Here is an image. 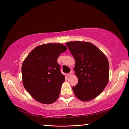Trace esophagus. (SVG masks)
<instances>
[{
  "label": "esophagus",
  "mask_w": 129,
  "mask_h": 129,
  "mask_svg": "<svg viewBox=\"0 0 129 129\" xmlns=\"http://www.w3.org/2000/svg\"><path fill=\"white\" fill-rule=\"evenodd\" d=\"M72 74H73V73H72V72H71L70 73H68L67 75V76H72Z\"/></svg>",
  "instance_id": "34e87169"
}]
</instances>
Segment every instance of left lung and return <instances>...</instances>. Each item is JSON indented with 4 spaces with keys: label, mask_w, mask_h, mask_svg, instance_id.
<instances>
[{
    "label": "left lung",
    "mask_w": 129,
    "mask_h": 129,
    "mask_svg": "<svg viewBox=\"0 0 129 129\" xmlns=\"http://www.w3.org/2000/svg\"><path fill=\"white\" fill-rule=\"evenodd\" d=\"M66 45L76 61L73 69L78 81L72 88L73 93L80 100L90 101L100 94L108 84V58L90 43L75 41L68 42Z\"/></svg>",
    "instance_id": "1"
}]
</instances>
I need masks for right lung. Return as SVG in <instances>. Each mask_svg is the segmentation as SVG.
Returning <instances> with one entry per match:
<instances>
[{
	"label": "right lung",
	"instance_id": "right-lung-1",
	"mask_svg": "<svg viewBox=\"0 0 129 129\" xmlns=\"http://www.w3.org/2000/svg\"><path fill=\"white\" fill-rule=\"evenodd\" d=\"M67 49L61 44L40 45L32 50L23 61V85L37 101L51 104L58 99L65 76L61 72L57 58Z\"/></svg>",
	"mask_w": 129,
	"mask_h": 129
}]
</instances>
